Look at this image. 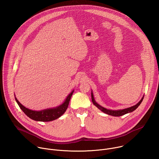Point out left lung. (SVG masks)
<instances>
[{"label": "left lung", "instance_id": "1", "mask_svg": "<svg viewBox=\"0 0 159 159\" xmlns=\"http://www.w3.org/2000/svg\"><path fill=\"white\" fill-rule=\"evenodd\" d=\"M143 97L142 98V99L139 102H138L137 104L133 106H131L130 107H128V108H126V109H121V110H117V111H113V110H109V109H107L102 106H101L99 104H98L94 100V96H93V93H91V98H92V101L93 102V104L97 106V107L98 109H99L100 110H101L102 112H104V113H106L107 115H111V116H123L125 114H127V113L128 112H131L133 111H134L136 109H137L139 106L140 104H141V102H142L143 99Z\"/></svg>", "mask_w": 159, "mask_h": 159}]
</instances>
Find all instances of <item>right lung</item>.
I'll return each instance as SVG.
<instances>
[{"label":"right lung","mask_w":159,"mask_h":159,"mask_svg":"<svg viewBox=\"0 0 159 159\" xmlns=\"http://www.w3.org/2000/svg\"><path fill=\"white\" fill-rule=\"evenodd\" d=\"M73 91L67 96L66 99L64 101V102L61 104L60 106L55 107V108H52V109H44L40 111H33L31 109H29L22 106L16 99L15 97V99L19 105L20 109L23 111L25 114L31 119L38 121H53L58 118H60L62 115L64 114V112L66 111L68 106H69L70 100L71 99V97L73 94Z\"/></svg>","instance_id":"obj_1"}]
</instances>
